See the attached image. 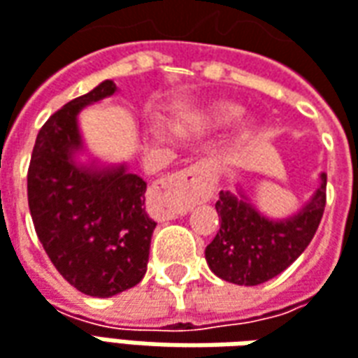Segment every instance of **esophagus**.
Wrapping results in <instances>:
<instances>
[{
	"instance_id": "obj_1",
	"label": "esophagus",
	"mask_w": 358,
	"mask_h": 358,
	"mask_svg": "<svg viewBox=\"0 0 358 358\" xmlns=\"http://www.w3.org/2000/svg\"><path fill=\"white\" fill-rule=\"evenodd\" d=\"M211 180H213L211 166L205 162H196V164H189L184 171L172 174L171 178L164 180L162 189L176 194L182 201L180 209H186L192 203L207 201L211 197V189H213Z\"/></svg>"
}]
</instances>
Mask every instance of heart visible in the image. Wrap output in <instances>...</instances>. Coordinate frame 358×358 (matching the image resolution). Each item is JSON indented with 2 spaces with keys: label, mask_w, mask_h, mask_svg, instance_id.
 Here are the masks:
<instances>
[{
  "label": "heart",
  "mask_w": 358,
  "mask_h": 358,
  "mask_svg": "<svg viewBox=\"0 0 358 358\" xmlns=\"http://www.w3.org/2000/svg\"><path fill=\"white\" fill-rule=\"evenodd\" d=\"M242 114H244V108L234 102H215L209 108L196 114L186 126H180V129L184 134H203V131H211V129H224V127L236 124L242 118ZM250 129L246 131V137L250 136Z\"/></svg>",
  "instance_id": "heart-1"
}]
</instances>
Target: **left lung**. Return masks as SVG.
Returning <instances> with one entry per match:
<instances>
[{
  "mask_svg": "<svg viewBox=\"0 0 358 358\" xmlns=\"http://www.w3.org/2000/svg\"><path fill=\"white\" fill-rule=\"evenodd\" d=\"M326 207V174L318 187L296 211L287 217H269L259 211L244 187L221 192L215 209L219 232L205 248L207 266L219 279L256 287L273 279L301 256L314 238Z\"/></svg>",
  "mask_w": 358,
  "mask_h": 358,
  "instance_id": "8db88e82",
  "label": "left lung"
}]
</instances>
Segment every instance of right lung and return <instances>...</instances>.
Masks as SVG:
<instances>
[{"label": "right lung", "instance_id": "1", "mask_svg": "<svg viewBox=\"0 0 358 358\" xmlns=\"http://www.w3.org/2000/svg\"><path fill=\"white\" fill-rule=\"evenodd\" d=\"M114 81L67 102L42 126L29 166V207L38 240L77 291L108 299L143 279L157 222L145 211L147 182L127 162L87 149L79 114L114 96Z\"/></svg>", "mask_w": 358, "mask_h": 358}]
</instances>
